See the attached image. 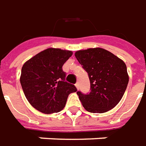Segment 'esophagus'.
<instances>
[{
	"instance_id": "obj_1",
	"label": "esophagus",
	"mask_w": 146,
	"mask_h": 146,
	"mask_svg": "<svg viewBox=\"0 0 146 146\" xmlns=\"http://www.w3.org/2000/svg\"><path fill=\"white\" fill-rule=\"evenodd\" d=\"M75 86H76V88H77V89H79V83H76V84H75Z\"/></svg>"
}]
</instances>
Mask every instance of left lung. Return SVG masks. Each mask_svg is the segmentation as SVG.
<instances>
[{
	"label": "left lung",
	"mask_w": 146,
	"mask_h": 146,
	"mask_svg": "<svg viewBox=\"0 0 146 146\" xmlns=\"http://www.w3.org/2000/svg\"><path fill=\"white\" fill-rule=\"evenodd\" d=\"M79 63L88 73L90 92L77 91L83 107L90 113H105L117 105L129 82L123 60L101 48L79 50L75 53Z\"/></svg>",
	"instance_id": "obj_1"
}]
</instances>
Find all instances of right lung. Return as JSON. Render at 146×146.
I'll return each instance as SVG.
<instances>
[{"label": "right lung", "instance_id": "1", "mask_svg": "<svg viewBox=\"0 0 146 146\" xmlns=\"http://www.w3.org/2000/svg\"><path fill=\"white\" fill-rule=\"evenodd\" d=\"M73 52L60 48L45 49L26 61L20 78L26 98L33 107L47 114L60 112L68 95L77 91L74 85L65 82L62 70Z\"/></svg>", "mask_w": 146, "mask_h": 146}]
</instances>
